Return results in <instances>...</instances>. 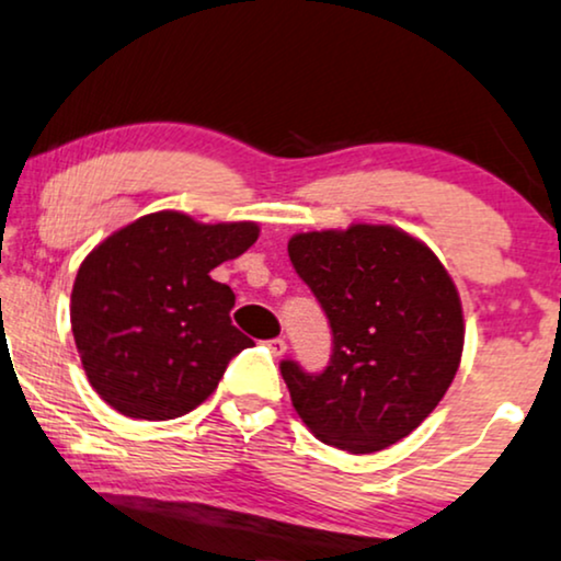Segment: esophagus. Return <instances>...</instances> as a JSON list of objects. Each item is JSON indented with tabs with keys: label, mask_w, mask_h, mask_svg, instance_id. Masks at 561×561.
I'll return each instance as SVG.
<instances>
[{
	"label": "esophagus",
	"mask_w": 561,
	"mask_h": 561,
	"mask_svg": "<svg viewBox=\"0 0 561 561\" xmlns=\"http://www.w3.org/2000/svg\"><path fill=\"white\" fill-rule=\"evenodd\" d=\"M267 348L273 356H283L288 351V343L283 337H273V341H267Z\"/></svg>",
	"instance_id": "1"
}]
</instances>
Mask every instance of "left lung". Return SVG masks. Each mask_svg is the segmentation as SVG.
I'll return each instance as SVG.
<instances>
[{
    "label": "left lung",
    "instance_id": "obj_1",
    "mask_svg": "<svg viewBox=\"0 0 561 561\" xmlns=\"http://www.w3.org/2000/svg\"><path fill=\"white\" fill-rule=\"evenodd\" d=\"M288 257L328 314L322 371L280 362L291 403L317 439L377 453L424 421L460 366L462 309L426 244L392 226L296 233Z\"/></svg>",
    "mask_w": 561,
    "mask_h": 561
}]
</instances>
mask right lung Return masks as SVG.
<instances>
[{
	"instance_id": "obj_1",
	"label": "right lung",
	"mask_w": 561,
	"mask_h": 561,
	"mask_svg": "<svg viewBox=\"0 0 561 561\" xmlns=\"http://www.w3.org/2000/svg\"><path fill=\"white\" fill-rule=\"evenodd\" d=\"M254 224L205 226L161 210L124 226L82 260L72 335L90 385L129 419L195 411L228 362L254 345L231 324L237 301L210 278L257 241Z\"/></svg>"
}]
</instances>
